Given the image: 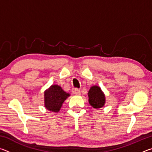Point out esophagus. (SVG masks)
Instances as JSON below:
<instances>
[{
  "instance_id": "esophagus-1",
  "label": "esophagus",
  "mask_w": 152,
  "mask_h": 152,
  "mask_svg": "<svg viewBox=\"0 0 152 152\" xmlns=\"http://www.w3.org/2000/svg\"><path fill=\"white\" fill-rule=\"evenodd\" d=\"M73 92L76 95H80V90L78 88H74L73 91Z\"/></svg>"
}]
</instances>
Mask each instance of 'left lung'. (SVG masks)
Returning <instances> with one entry per match:
<instances>
[{"label": "left lung", "instance_id": "1", "mask_svg": "<svg viewBox=\"0 0 152 152\" xmlns=\"http://www.w3.org/2000/svg\"><path fill=\"white\" fill-rule=\"evenodd\" d=\"M89 103L94 108H101L104 106L105 96L99 86H92L88 92Z\"/></svg>", "mask_w": 152, "mask_h": 152}]
</instances>
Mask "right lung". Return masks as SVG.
<instances>
[{
  "mask_svg": "<svg viewBox=\"0 0 152 152\" xmlns=\"http://www.w3.org/2000/svg\"><path fill=\"white\" fill-rule=\"evenodd\" d=\"M44 94L46 109L53 112L59 111L64 101L70 96L58 85H52Z\"/></svg>",
  "mask_w": 152,
  "mask_h": 152,
  "instance_id": "add662e5",
  "label": "right lung"
}]
</instances>
